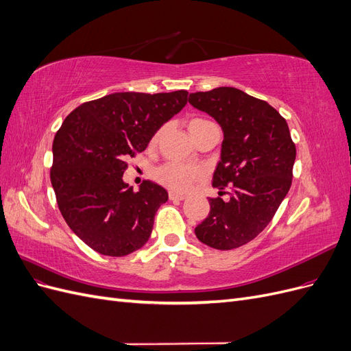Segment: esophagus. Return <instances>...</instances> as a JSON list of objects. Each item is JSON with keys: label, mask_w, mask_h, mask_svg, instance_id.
<instances>
[{"label": "esophagus", "mask_w": 351, "mask_h": 351, "mask_svg": "<svg viewBox=\"0 0 351 351\" xmlns=\"http://www.w3.org/2000/svg\"><path fill=\"white\" fill-rule=\"evenodd\" d=\"M169 200H183L186 196L184 195H180V193H176V192H169Z\"/></svg>", "instance_id": "1"}]
</instances>
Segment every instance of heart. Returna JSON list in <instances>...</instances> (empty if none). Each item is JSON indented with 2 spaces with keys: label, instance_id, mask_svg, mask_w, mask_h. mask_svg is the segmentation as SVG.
I'll list each match as a JSON object with an SVG mask.
<instances>
[{
  "label": "heart",
  "instance_id": "heart-1",
  "mask_svg": "<svg viewBox=\"0 0 351 351\" xmlns=\"http://www.w3.org/2000/svg\"><path fill=\"white\" fill-rule=\"evenodd\" d=\"M209 123L210 121L204 119H193L189 123V130L190 133H195L197 129H200V127H204ZM159 136H161V132H156L152 137L151 143H156ZM199 177H200V171L197 168L182 165L177 162L164 164L155 171L156 182H159L162 186L168 187L169 190H173V192H177V193L187 192L190 186H192Z\"/></svg>",
  "mask_w": 351,
  "mask_h": 351
}]
</instances>
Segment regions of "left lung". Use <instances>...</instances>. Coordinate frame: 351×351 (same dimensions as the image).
I'll use <instances>...</instances> for the list:
<instances>
[{"label": "left lung", "mask_w": 351, "mask_h": 351, "mask_svg": "<svg viewBox=\"0 0 351 351\" xmlns=\"http://www.w3.org/2000/svg\"><path fill=\"white\" fill-rule=\"evenodd\" d=\"M189 102L222 127L212 186L230 195L227 202L209 197V215L195 228L196 237L218 250L237 249L265 230L289 193L295 145L284 117L240 89L190 93Z\"/></svg>", "instance_id": "8db88e82"}]
</instances>
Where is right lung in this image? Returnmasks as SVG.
Masks as SVG:
<instances>
[{"label":"right lung","instance_id":"1","mask_svg":"<svg viewBox=\"0 0 351 351\" xmlns=\"http://www.w3.org/2000/svg\"><path fill=\"white\" fill-rule=\"evenodd\" d=\"M187 90L117 92L73 110L52 143L51 184L58 209L82 241L105 256H125L145 246L167 190L143 182L134 192L123 182L127 159L187 104Z\"/></svg>","mask_w":351,"mask_h":351}]
</instances>
